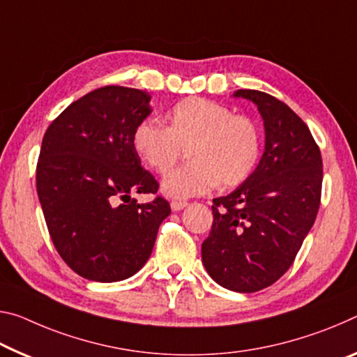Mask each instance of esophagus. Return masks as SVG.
<instances>
[{
  "label": "esophagus",
  "instance_id": "34e87169",
  "mask_svg": "<svg viewBox=\"0 0 357 357\" xmlns=\"http://www.w3.org/2000/svg\"><path fill=\"white\" fill-rule=\"evenodd\" d=\"M169 206H172L173 211H181V209H184L188 206V202H181V200H172L169 203Z\"/></svg>",
  "mask_w": 357,
  "mask_h": 357
}]
</instances>
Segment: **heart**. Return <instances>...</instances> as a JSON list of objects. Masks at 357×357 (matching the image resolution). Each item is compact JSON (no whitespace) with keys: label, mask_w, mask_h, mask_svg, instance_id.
<instances>
[{"label":"heart","mask_w":357,"mask_h":357,"mask_svg":"<svg viewBox=\"0 0 357 357\" xmlns=\"http://www.w3.org/2000/svg\"><path fill=\"white\" fill-rule=\"evenodd\" d=\"M168 126L144 119L133 130L138 157L154 172L165 174L188 148L192 163L163 179L162 188L174 199H189L211 190L229 189L251 176L260 154L259 132L250 119L234 116L216 101L190 97L167 114Z\"/></svg>","instance_id":"heart-1"}]
</instances>
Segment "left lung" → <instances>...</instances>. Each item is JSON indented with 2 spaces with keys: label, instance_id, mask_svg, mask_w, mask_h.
<instances>
[{
  "label": "left lung",
  "instance_id": "1",
  "mask_svg": "<svg viewBox=\"0 0 357 357\" xmlns=\"http://www.w3.org/2000/svg\"><path fill=\"white\" fill-rule=\"evenodd\" d=\"M234 97L257 106L265 148L251 176L213 200L202 260L219 286L246 294L273 284L292 265L319 209L322 158L307 123L282 101L259 90Z\"/></svg>",
  "mask_w": 357,
  "mask_h": 357
}]
</instances>
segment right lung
Instances as JSON below:
<instances>
[{"instance_id":"obj_1","label":"right lung","mask_w":357,"mask_h":357,"mask_svg":"<svg viewBox=\"0 0 357 357\" xmlns=\"http://www.w3.org/2000/svg\"><path fill=\"white\" fill-rule=\"evenodd\" d=\"M152 112L151 95L107 86L71 103L43 138L36 189L50 238L82 278L116 282L151 257L157 231L172 209L155 194L158 183L141 167L135 127Z\"/></svg>"}]
</instances>
